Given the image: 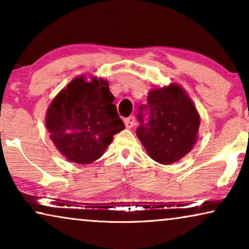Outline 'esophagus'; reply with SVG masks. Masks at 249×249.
I'll list each match as a JSON object with an SVG mask.
<instances>
[{
	"label": "esophagus",
	"mask_w": 249,
	"mask_h": 249,
	"mask_svg": "<svg viewBox=\"0 0 249 249\" xmlns=\"http://www.w3.org/2000/svg\"><path fill=\"white\" fill-rule=\"evenodd\" d=\"M124 124H125V127H127L128 129L132 128L133 125L136 124V119H135V117L125 118V119H124Z\"/></svg>",
	"instance_id": "1"
}]
</instances>
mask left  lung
I'll return each instance as SVG.
<instances>
[{"label": "left lung", "mask_w": 249, "mask_h": 249, "mask_svg": "<svg viewBox=\"0 0 249 249\" xmlns=\"http://www.w3.org/2000/svg\"><path fill=\"white\" fill-rule=\"evenodd\" d=\"M150 120H143L142 110ZM137 137L158 163L169 165L189 154L197 140L200 116L192 100L178 84L149 91L147 106L139 107Z\"/></svg>", "instance_id": "left-lung-1"}]
</instances>
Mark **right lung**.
<instances>
[{
  "label": "right lung",
  "instance_id": "add662e5",
  "mask_svg": "<svg viewBox=\"0 0 249 249\" xmlns=\"http://www.w3.org/2000/svg\"><path fill=\"white\" fill-rule=\"evenodd\" d=\"M109 84L103 78H74L53 100L46 127L59 153L73 163L91 164L102 156L113 136L124 129Z\"/></svg>",
  "mask_w": 249,
  "mask_h": 249
}]
</instances>
